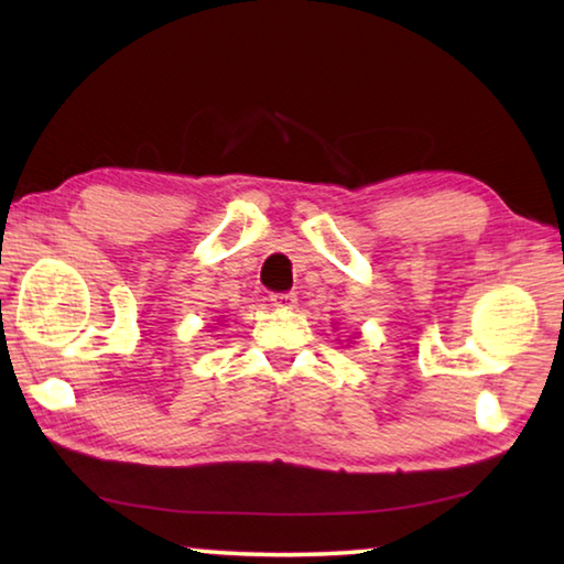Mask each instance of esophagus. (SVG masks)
<instances>
[{
    "label": "esophagus",
    "instance_id": "1",
    "mask_svg": "<svg viewBox=\"0 0 564 564\" xmlns=\"http://www.w3.org/2000/svg\"><path fill=\"white\" fill-rule=\"evenodd\" d=\"M271 301H273L275 308H293L295 301H299V299H295V293H273Z\"/></svg>",
    "mask_w": 564,
    "mask_h": 564
}]
</instances>
